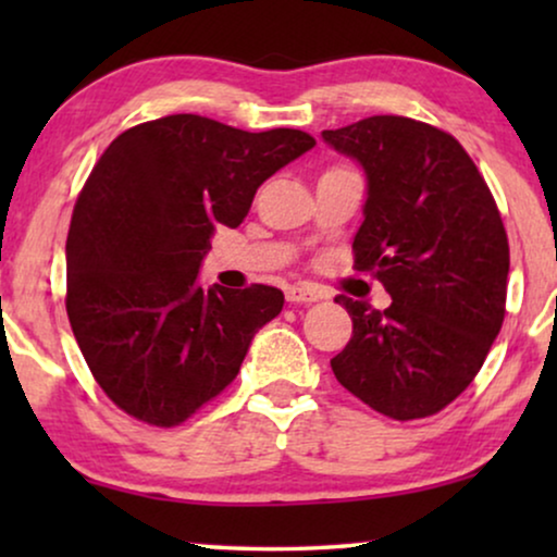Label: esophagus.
Segmentation results:
<instances>
[{
    "instance_id": "1",
    "label": "esophagus",
    "mask_w": 557,
    "mask_h": 557,
    "mask_svg": "<svg viewBox=\"0 0 557 557\" xmlns=\"http://www.w3.org/2000/svg\"><path fill=\"white\" fill-rule=\"evenodd\" d=\"M319 299H324V294L319 292L317 286L296 284V286L286 288V301H292V304H314Z\"/></svg>"
}]
</instances>
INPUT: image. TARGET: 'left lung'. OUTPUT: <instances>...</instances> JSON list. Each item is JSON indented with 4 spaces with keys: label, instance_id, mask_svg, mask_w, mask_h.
Wrapping results in <instances>:
<instances>
[{
    "label": "left lung",
    "instance_id": "1",
    "mask_svg": "<svg viewBox=\"0 0 557 557\" xmlns=\"http://www.w3.org/2000/svg\"><path fill=\"white\" fill-rule=\"evenodd\" d=\"M322 139L362 166L368 197L355 269L375 271L391 307L337 296L352 339L332 372L395 421L438 413L482 370L505 319L509 243L476 164L451 134L370 116Z\"/></svg>",
    "mask_w": 557,
    "mask_h": 557
}]
</instances>
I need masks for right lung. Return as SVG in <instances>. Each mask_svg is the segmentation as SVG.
<instances>
[{"instance_id": "1", "label": "right lung", "mask_w": 557, "mask_h": 557, "mask_svg": "<svg viewBox=\"0 0 557 557\" xmlns=\"http://www.w3.org/2000/svg\"><path fill=\"white\" fill-rule=\"evenodd\" d=\"M314 144L299 128L250 134L177 113L98 159L65 243V309L96 383L128 416L182 423L281 314L278 288L202 286L200 265L218 227H238L256 189Z\"/></svg>"}]
</instances>
